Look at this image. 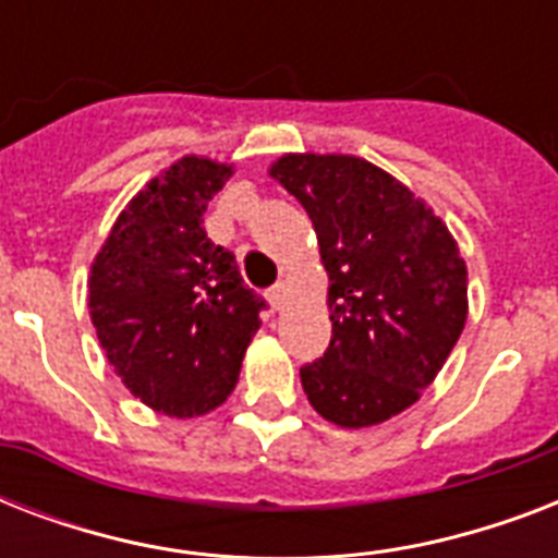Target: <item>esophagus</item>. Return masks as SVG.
Wrapping results in <instances>:
<instances>
[{"instance_id": "esophagus-1", "label": "esophagus", "mask_w": 558, "mask_h": 558, "mask_svg": "<svg viewBox=\"0 0 558 558\" xmlns=\"http://www.w3.org/2000/svg\"><path fill=\"white\" fill-rule=\"evenodd\" d=\"M269 304L275 313H280V310L287 306V287H283V283H278V287L269 289Z\"/></svg>"}]
</instances>
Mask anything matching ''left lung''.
<instances>
[{
	"label": "left lung",
	"instance_id": "1",
	"mask_svg": "<svg viewBox=\"0 0 558 558\" xmlns=\"http://www.w3.org/2000/svg\"><path fill=\"white\" fill-rule=\"evenodd\" d=\"M310 214L330 275L332 339L301 367L310 405L365 428L414 405L466 324V263L402 182L356 156L289 153L269 170Z\"/></svg>",
	"mask_w": 558,
	"mask_h": 558
}]
</instances>
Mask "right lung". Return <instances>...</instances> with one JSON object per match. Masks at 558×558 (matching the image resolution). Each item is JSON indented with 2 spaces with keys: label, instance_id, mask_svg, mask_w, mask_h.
Segmentation results:
<instances>
[{
  "label": "right lung",
  "instance_id": "1",
  "mask_svg": "<svg viewBox=\"0 0 558 558\" xmlns=\"http://www.w3.org/2000/svg\"><path fill=\"white\" fill-rule=\"evenodd\" d=\"M228 165L185 156L147 182L92 263L89 315L109 365L168 416L214 411L234 390L266 301L202 228Z\"/></svg>",
  "mask_w": 558,
  "mask_h": 558
}]
</instances>
